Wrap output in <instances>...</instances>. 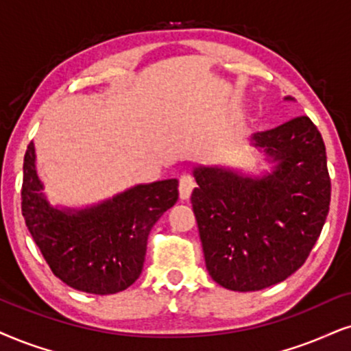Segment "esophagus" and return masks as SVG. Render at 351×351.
I'll use <instances>...</instances> for the list:
<instances>
[{
    "label": "esophagus",
    "instance_id": "esophagus-1",
    "mask_svg": "<svg viewBox=\"0 0 351 351\" xmlns=\"http://www.w3.org/2000/svg\"><path fill=\"white\" fill-rule=\"evenodd\" d=\"M195 189V179L190 174L180 176L179 179V195L182 200H187L192 195V190Z\"/></svg>",
    "mask_w": 351,
    "mask_h": 351
}]
</instances>
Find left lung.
<instances>
[{"label": "left lung", "mask_w": 351, "mask_h": 351, "mask_svg": "<svg viewBox=\"0 0 351 351\" xmlns=\"http://www.w3.org/2000/svg\"><path fill=\"white\" fill-rule=\"evenodd\" d=\"M289 99V97H287ZM276 161L262 179L197 167L192 206L206 270L232 291H257L287 280L309 257L330 205L322 135L308 115L252 136Z\"/></svg>", "instance_id": "8db88e82"}]
</instances>
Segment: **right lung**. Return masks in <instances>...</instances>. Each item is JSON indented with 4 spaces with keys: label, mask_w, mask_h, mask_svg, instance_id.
<instances>
[{
    "label": "right lung",
    "mask_w": 351,
    "mask_h": 351,
    "mask_svg": "<svg viewBox=\"0 0 351 351\" xmlns=\"http://www.w3.org/2000/svg\"><path fill=\"white\" fill-rule=\"evenodd\" d=\"M177 185L176 179L136 185L81 211L53 208L40 192L30 141L24 156L21 208L55 276L80 291L114 295L141 275L149 231L177 202Z\"/></svg>",
    "instance_id": "obj_1"
}]
</instances>
